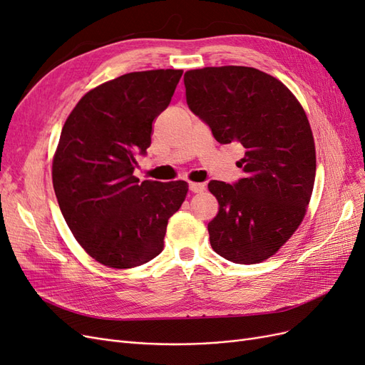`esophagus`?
<instances>
[{
  "label": "esophagus",
  "mask_w": 365,
  "mask_h": 365,
  "mask_svg": "<svg viewBox=\"0 0 365 365\" xmlns=\"http://www.w3.org/2000/svg\"><path fill=\"white\" fill-rule=\"evenodd\" d=\"M189 189H190V192H193V193H201V192H204L205 190V185L202 184V182H189Z\"/></svg>",
  "instance_id": "1"
}]
</instances>
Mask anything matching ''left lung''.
<instances>
[{"label":"left lung","instance_id":"obj_1","mask_svg":"<svg viewBox=\"0 0 365 365\" xmlns=\"http://www.w3.org/2000/svg\"><path fill=\"white\" fill-rule=\"evenodd\" d=\"M187 105L220 145L240 143L245 178L210 181L219 212L208 222L212 248L252 264L274 256L300 227L315 181V143L297 97L251 67H205L184 74Z\"/></svg>","mask_w":365,"mask_h":365}]
</instances>
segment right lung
Here are the masks:
<instances>
[{
    "mask_svg": "<svg viewBox=\"0 0 365 365\" xmlns=\"http://www.w3.org/2000/svg\"><path fill=\"white\" fill-rule=\"evenodd\" d=\"M182 70L135 71L88 91L65 120L53 157V187L65 222L98 263L128 269L157 257L185 181H143L137 153L169 106Z\"/></svg>",
    "mask_w": 365,
    "mask_h": 365,
    "instance_id": "obj_1",
    "label": "right lung"
}]
</instances>
